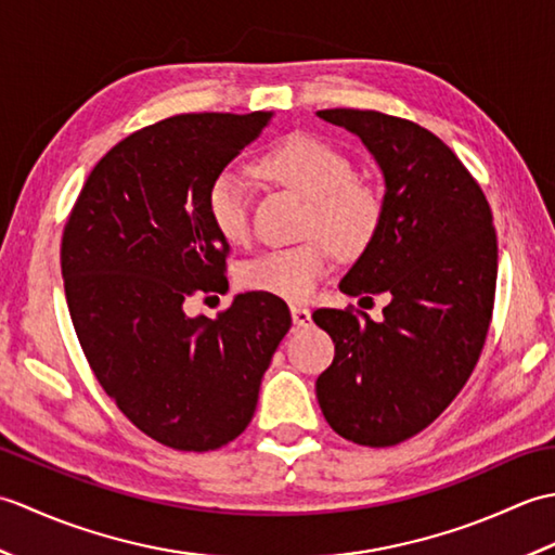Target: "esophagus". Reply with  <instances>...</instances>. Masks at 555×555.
Returning a JSON list of instances; mask_svg holds the SVG:
<instances>
[{"mask_svg":"<svg viewBox=\"0 0 555 555\" xmlns=\"http://www.w3.org/2000/svg\"><path fill=\"white\" fill-rule=\"evenodd\" d=\"M291 314H293V324L296 326H310L312 322V312L308 308H302V305H293Z\"/></svg>","mask_w":555,"mask_h":555,"instance_id":"1","label":"esophagus"}]
</instances>
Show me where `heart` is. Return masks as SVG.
Instances as JSON below:
<instances>
[{
  "label": "heart",
  "instance_id": "obj_1",
  "mask_svg": "<svg viewBox=\"0 0 555 555\" xmlns=\"http://www.w3.org/2000/svg\"><path fill=\"white\" fill-rule=\"evenodd\" d=\"M257 171L308 199L302 229L317 238L247 259L238 269V284L245 291L302 302L332 269V247L346 259L370 250L384 227V195L376 185L352 176V162L338 147L305 133L288 135L264 152ZM205 211L221 241L231 245L247 241L250 203L233 171L211 179Z\"/></svg>",
  "mask_w": 555,
  "mask_h": 555
}]
</instances>
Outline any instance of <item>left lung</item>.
Masks as SVG:
<instances>
[{"instance_id":"left-lung-1","label":"left lung","mask_w":555,"mask_h":555,"mask_svg":"<svg viewBox=\"0 0 555 555\" xmlns=\"http://www.w3.org/2000/svg\"><path fill=\"white\" fill-rule=\"evenodd\" d=\"M317 114L360 135L386 181L384 227L340 291L391 298L382 322L352 308L312 314L336 344L317 400L344 439L396 446L427 429L475 370L496 296V229L473 173L427 128L374 109Z\"/></svg>"}]
</instances>
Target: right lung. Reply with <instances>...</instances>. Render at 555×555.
Segmentation results:
<instances>
[{
    "label": "right lung",
    "instance_id": "1",
    "mask_svg": "<svg viewBox=\"0 0 555 555\" xmlns=\"http://www.w3.org/2000/svg\"><path fill=\"white\" fill-rule=\"evenodd\" d=\"M271 116L179 114L140 128L95 164L64 227V291L90 370L140 431L176 451H215L245 431L291 328L286 302L255 291L217 320L183 312L197 291H229V243L205 195Z\"/></svg>",
    "mask_w": 555,
    "mask_h": 555
}]
</instances>
